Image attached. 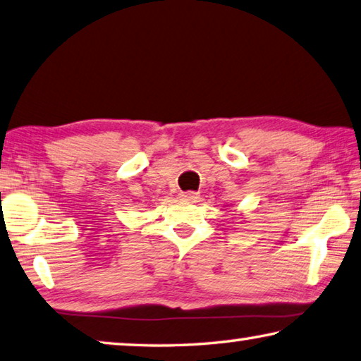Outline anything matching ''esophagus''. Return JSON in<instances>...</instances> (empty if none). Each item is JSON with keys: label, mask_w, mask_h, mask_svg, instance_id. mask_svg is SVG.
I'll return each instance as SVG.
<instances>
[{"label": "esophagus", "mask_w": 361, "mask_h": 361, "mask_svg": "<svg viewBox=\"0 0 361 361\" xmlns=\"http://www.w3.org/2000/svg\"><path fill=\"white\" fill-rule=\"evenodd\" d=\"M181 199L189 200V202H195L199 199V194L194 191H188V192H181Z\"/></svg>", "instance_id": "34e87169"}]
</instances>
